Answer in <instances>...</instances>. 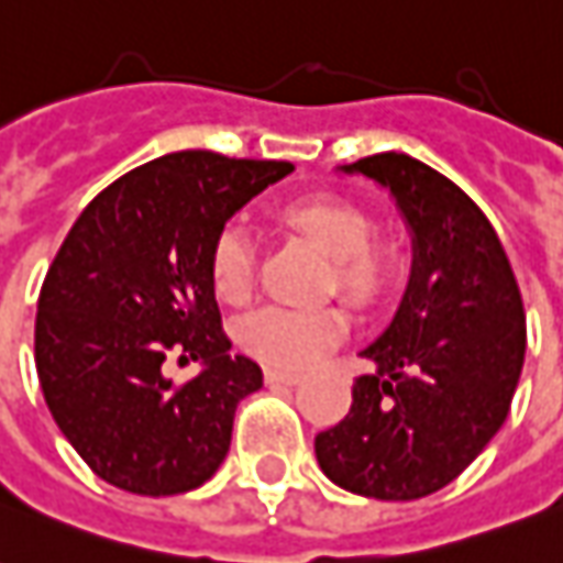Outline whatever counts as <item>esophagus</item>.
Instances as JSON below:
<instances>
[{
	"instance_id": "1",
	"label": "esophagus",
	"mask_w": 563,
	"mask_h": 563,
	"mask_svg": "<svg viewBox=\"0 0 563 563\" xmlns=\"http://www.w3.org/2000/svg\"><path fill=\"white\" fill-rule=\"evenodd\" d=\"M263 377H266V383L294 386V383H300V379H303V374H300V371H285V367H266V371H263Z\"/></svg>"
}]
</instances>
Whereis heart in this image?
Returning <instances> with one entry per match:
<instances>
[{
  "label": "heart",
  "mask_w": 563,
  "mask_h": 563,
  "mask_svg": "<svg viewBox=\"0 0 563 563\" xmlns=\"http://www.w3.org/2000/svg\"><path fill=\"white\" fill-rule=\"evenodd\" d=\"M282 220L333 257V288L352 303H379L395 285L401 266L398 244L374 235V220L355 201L340 196H303L282 208ZM208 273L217 297L227 303H244L257 282V242L251 230L230 220L217 230L208 251ZM349 333V319L336 306L294 309V306H260L247 312L235 336L239 346L269 367H306L321 358Z\"/></svg>",
  "instance_id": "b5f03b06"
}]
</instances>
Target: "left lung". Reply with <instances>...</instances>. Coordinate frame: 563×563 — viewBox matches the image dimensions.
I'll use <instances>...</instances> for the list:
<instances>
[{"mask_svg":"<svg viewBox=\"0 0 563 563\" xmlns=\"http://www.w3.org/2000/svg\"><path fill=\"white\" fill-rule=\"evenodd\" d=\"M413 230V273L393 324L364 349L377 374L316 435L324 475L371 499L448 487L499 432L525 367L521 288L506 247L460 186L405 153L358 158Z\"/></svg>","mask_w":563,"mask_h":563,"instance_id":"left-lung-1","label":"left lung"}]
</instances>
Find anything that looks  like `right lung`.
<instances>
[{
	"instance_id": "add662e5",
	"label": "right lung",
	"mask_w": 563,
	"mask_h": 563,
	"mask_svg": "<svg viewBox=\"0 0 563 563\" xmlns=\"http://www.w3.org/2000/svg\"><path fill=\"white\" fill-rule=\"evenodd\" d=\"M290 170L168 153L112 180L73 223L38 290L36 371L54 422L97 478L170 496L223 463L235 407L263 371L230 355L208 251L244 201ZM168 357L206 371L174 384Z\"/></svg>"
}]
</instances>
